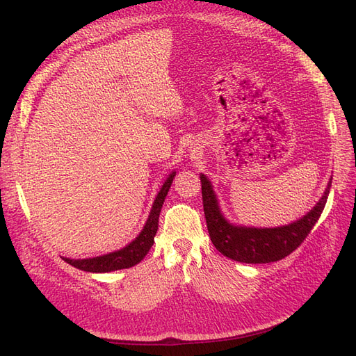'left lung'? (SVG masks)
I'll use <instances>...</instances> for the list:
<instances>
[{
  "instance_id": "1",
  "label": "left lung",
  "mask_w": 356,
  "mask_h": 356,
  "mask_svg": "<svg viewBox=\"0 0 356 356\" xmlns=\"http://www.w3.org/2000/svg\"><path fill=\"white\" fill-rule=\"evenodd\" d=\"M200 182L204 218H207L208 232L213 246L232 260L248 264L279 261L296 251L319 220L325 208L331 187L330 179L324 196L319 199L314 209L298 221L282 225V227L257 229L234 225L225 220L220 211L211 181L202 174Z\"/></svg>"
}]
</instances>
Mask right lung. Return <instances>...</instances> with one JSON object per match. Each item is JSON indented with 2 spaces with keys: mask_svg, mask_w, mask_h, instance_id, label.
<instances>
[{
  "mask_svg": "<svg viewBox=\"0 0 356 356\" xmlns=\"http://www.w3.org/2000/svg\"><path fill=\"white\" fill-rule=\"evenodd\" d=\"M175 172L166 178L165 184L161 186L159 195L153 203L152 212L148 215V220L144 225L143 232L138 234V238L132 241L129 245H126L122 250L115 252L105 254L101 257L93 258H83V260H71V258H63L68 264L80 268L84 272H93V273H106L113 270H120V268H129L135 264H138L149 251V248L154 243V236L159 229V215L160 209L163 207L165 197L170 188L172 181H174Z\"/></svg>",
  "mask_w": 356,
  "mask_h": 356,
  "instance_id": "obj_1",
  "label": "right lung"
}]
</instances>
